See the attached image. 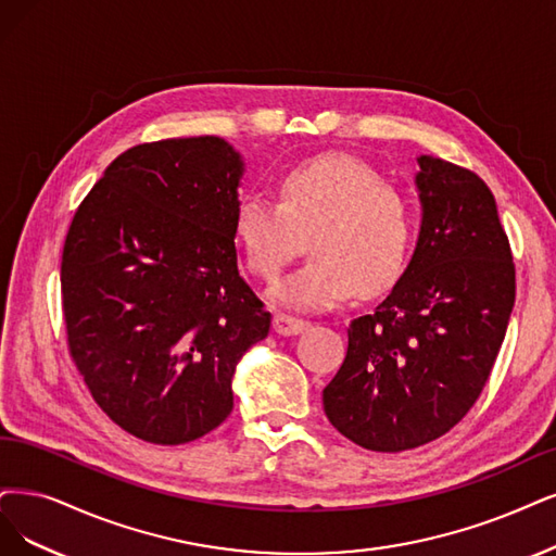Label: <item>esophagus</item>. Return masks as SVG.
I'll return each instance as SVG.
<instances>
[{"label":"esophagus","mask_w":556,"mask_h":556,"mask_svg":"<svg viewBox=\"0 0 556 556\" xmlns=\"http://www.w3.org/2000/svg\"><path fill=\"white\" fill-rule=\"evenodd\" d=\"M306 327H309V323L302 320V318H295V316H289V314H275V332L281 334V337H295V334H302Z\"/></svg>","instance_id":"34e87169"}]
</instances>
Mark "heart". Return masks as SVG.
Wrapping results in <instances>:
<instances>
[{"label":"heart","instance_id":"obj_1","mask_svg":"<svg viewBox=\"0 0 556 556\" xmlns=\"http://www.w3.org/2000/svg\"><path fill=\"white\" fill-rule=\"evenodd\" d=\"M314 231L312 258L275 283L270 295L291 309L320 312L351 298L384 291L401 275L413 215L407 201L351 155H320L279 180V201L244 192L233 236L250 270L275 279Z\"/></svg>","mask_w":556,"mask_h":556}]
</instances>
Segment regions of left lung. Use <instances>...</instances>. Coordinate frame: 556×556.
Masks as SVG:
<instances>
[{
    "instance_id": "obj_1",
    "label": "left lung",
    "mask_w": 556,
    "mask_h": 556,
    "mask_svg": "<svg viewBox=\"0 0 556 556\" xmlns=\"http://www.w3.org/2000/svg\"><path fill=\"white\" fill-rule=\"evenodd\" d=\"M419 236L394 289L348 327L323 407L371 451L433 442L475 405L516 302V265L495 197L463 167L417 157Z\"/></svg>"
}]
</instances>
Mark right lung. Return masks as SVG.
<instances>
[{"label":"right lung","instance_id":"obj_1","mask_svg":"<svg viewBox=\"0 0 556 556\" xmlns=\"http://www.w3.org/2000/svg\"><path fill=\"white\" fill-rule=\"evenodd\" d=\"M244 160L222 137L139 143L81 201L64 244L71 355L114 424L153 444L211 433L273 316L240 277Z\"/></svg>","mask_w":556,"mask_h":556}]
</instances>
